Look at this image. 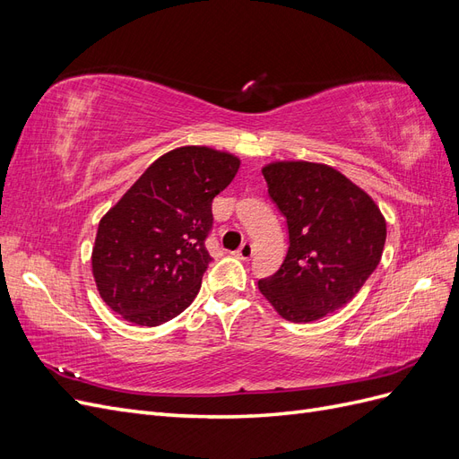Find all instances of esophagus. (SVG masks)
I'll return each instance as SVG.
<instances>
[{
	"mask_svg": "<svg viewBox=\"0 0 459 459\" xmlns=\"http://www.w3.org/2000/svg\"><path fill=\"white\" fill-rule=\"evenodd\" d=\"M235 256H239L241 260H251L253 258V245L243 243L238 251H235Z\"/></svg>",
	"mask_w": 459,
	"mask_h": 459,
	"instance_id": "esophagus-1",
	"label": "esophagus"
}]
</instances>
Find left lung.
<instances>
[{"label": "left lung", "instance_id": "8db88e82", "mask_svg": "<svg viewBox=\"0 0 459 459\" xmlns=\"http://www.w3.org/2000/svg\"><path fill=\"white\" fill-rule=\"evenodd\" d=\"M262 174L285 216L289 248L281 268L258 281L260 293L293 324L341 310L381 260L386 224L377 204L325 164L273 162Z\"/></svg>", "mask_w": 459, "mask_h": 459}]
</instances>
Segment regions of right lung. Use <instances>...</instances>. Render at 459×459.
<instances>
[{
    "label": "right lung",
    "mask_w": 459,
    "mask_h": 459,
    "mask_svg": "<svg viewBox=\"0 0 459 459\" xmlns=\"http://www.w3.org/2000/svg\"><path fill=\"white\" fill-rule=\"evenodd\" d=\"M239 159L208 147H179L152 162L101 218L91 270L107 307L130 324L155 327L182 314L212 262L204 241L212 199Z\"/></svg>",
    "instance_id": "obj_1"
}]
</instances>
